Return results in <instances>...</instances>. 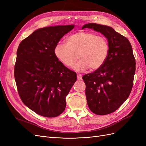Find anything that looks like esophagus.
<instances>
[{"instance_id":"esophagus-1","label":"esophagus","mask_w":146,"mask_h":146,"mask_svg":"<svg viewBox=\"0 0 146 146\" xmlns=\"http://www.w3.org/2000/svg\"><path fill=\"white\" fill-rule=\"evenodd\" d=\"M77 80H81L82 79V76L81 74H77Z\"/></svg>"}]
</instances>
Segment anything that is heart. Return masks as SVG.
I'll return each mask as SVG.
<instances>
[{
  "label": "heart",
  "instance_id": "b5f03b06",
  "mask_svg": "<svg viewBox=\"0 0 146 146\" xmlns=\"http://www.w3.org/2000/svg\"><path fill=\"white\" fill-rule=\"evenodd\" d=\"M54 52L56 59L68 68L72 67L78 57L74 69L83 72L89 68L95 70L103 66L109 55L110 45L104 36L80 31L66 38V44L57 43Z\"/></svg>",
  "mask_w": 146,
  "mask_h": 146
}]
</instances>
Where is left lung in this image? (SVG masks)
Wrapping results in <instances>:
<instances>
[{
  "label": "left lung",
  "mask_w": 146,
  "mask_h": 146,
  "mask_svg": "<svg viewBox=\"0 0 146 146\" xmlns=\"http://www.w3.org/2000/svg\"><path fill=\"white\" fill-rule=\"evenodd\" d=\"M85 28L103 34L110 45L103 66L82 77L89 108L98 115H106L115 111L129 98L135 73V56L129 39L113 28L95 23L84 25Z\"/></svg>",
  "instance_id": "1"
}]
</instances>
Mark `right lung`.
Returning <instances> with one entry per match:
<instances>
[{
    "label": "right lung",
    "mask_w": 146,
    "mask_h": 146,
    "mask_svg": "<svg viewBox=\"0 0 146 146\" xmlns=\"http://www.w3.org/2000/svg\"><path fill=\"white\" fill-rule=\"evenodd\" d=\"M74 25L39 29L22 41L17 50L15 78L23 102L39 115L59 116L77 74L61 64L54 47Z\"/></svg>",
    "instance_id": "add662e5"
}]
</instances>
